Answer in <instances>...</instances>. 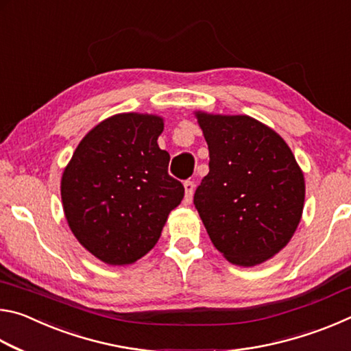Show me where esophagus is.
Wrapping results in <instances>:
<instances>
[{"label": "esophagus", "instance_id": "34e87169", "mask_svg": "<svg viewBox=\"0 0 351 351\" xmlns=\"http://www.w3.org/2000/svg\"><path fill=\"white\" fill-rule=\"evenodd\" d=\"M184 190H186V203H190V201H192V197H193V190H195L193 181L184 182Z\"/></svg>", "mask_w": 351, "mask_h": 351}]
</instances>
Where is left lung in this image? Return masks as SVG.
Listing matches in <instances>:
<instances>
[{"instance_id":"obj_1","label":"left lung","mask_w":351,"mask_h":351,"mask_svg":"<svg viewBox=\"0 0 351 351\" xmlns=\"http://www.w3.org/2000/svg\"><path fill=\"white\" fill-rule=\"evenodd\" d=\"M209 147V173L193 203L213 246L251 268L293 239L305 203V178L287 142L246 114L195 111Z\"/></svg>"}]
</instances>
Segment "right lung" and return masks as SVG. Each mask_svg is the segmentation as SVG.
I'll list each match as a JSON object with an SVG mask.
<instances>
[{
    "label": "right lung",
    "instance_id": "right-lung-1",
    "mask_svg": "<svg viewBox=\"0 0 351 351\" xmlns=\"http://www.w3.org/2000/svg\"><path fill=\"white\" fill-rule=\"evenodd\" d=\"M162 132L161 116L119 112L85 134L63 170L71 232L106 265H133L150 252L184 198L167 171L170 154L158 145Z\"/></svg>",
    "mask_w": 351,
    "mask_h": 351
}]
</instances>
